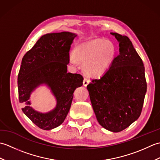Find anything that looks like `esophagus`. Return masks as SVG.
<instances>
[{
	"mask_svg": "<svg viewBox=\"0 0 160 160\" xmlns=\"http://www.w3.org/2000/svg\"><path fill=\"white\" fill-rule=\"evenodd\" d=\"M89 83V80L88 79V78H84V80H83V85L84 87H87Z\"/></svg>",
	"mask_w": 160,
	"mask_h": 160,
	"instance_id": "esophagus-1",
	"label": "esophagus"
}]
</instances>
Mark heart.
I'll use <instances>...</instances> for the list:
<instances>
[{
  "label": "heart",
  "mask_w": 160,
  "mask_h": 160,
  "mask_svg": "<svg viewBox=\"0 0 160 160\" xmlns=\"http://www.w3.org/2000/svg\"><path fill=\"white\" fill-rule=\"evenodd\" d=\"M116 47L109 40L96 38L78 44L75 54L69 56L70 62L77 66L84 64V71L90 76L99 77L109 69L116 56Z\"/></svg>",
  "instance_id": "obj_1"
}]
</instances>
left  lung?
Listing matches in <instances>:
<instances>
[{
	"label": "left lung",
	"mask_w": 160,
	"mask_h": 160,
	"mask_svg": "<svg viewBox=\"0 0 160 160\" xmlns=\"http://www.w3.org/2000/svg\"><path fill=\"white\" fill-rule=\"evenodd\" d=\"M119 42L120 54L99 79L87 85L97 120L118 132L128 127L141 114L147 92L142 60L127 36L111 33Z\"/></svg>",
	"instance_id": "8db88e82"
}]
</instances>
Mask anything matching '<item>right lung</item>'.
<instances>
[{
	"instance_id": "1",
	"label": "right lung",
	"mask_w": 160,
	"mask_h": 160,
	"mask_svg": "<svg viewBox=\"0 0 160 160\" xmlns=\"http://www.w3.org/2000/svg\"><path fill=\"white\" fill-rule=\"evenodd\" d=\"M76 36L68 32L47 33L22 59L18 76L19 102L25 104L23 113L43 130H51L62 123L74 91L82 85L80 74L67 73L71 45ZM43 83L48 86L57 100L56 107L45 114L33 110L29 101L32 91Z\"/></svg>"
}]
</instances>
